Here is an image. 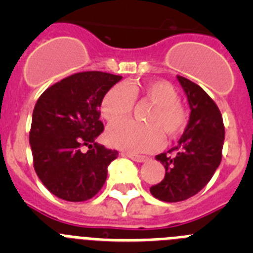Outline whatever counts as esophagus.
<instances>
[{
	"mask_svg": "<svg viewBox=\"0 0 253 253\" xmlns=\"http://www.w3.org/2000/svg\"><path fill=\"white\" fill-rule=\"evenodd\" d=\"M124 156H126V157H129L130 160L135 161V162H146V161H148V157H146V156H139V154H133V153H124Z\"/></svg>",
	"mask_w": 253,
	"mask_h": 253,
	"instance_id": "1",
	"label": "esophagus"
}]
</instances>
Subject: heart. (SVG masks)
Here are the masks:
<instances>
[{
  "label": "heart",
  "mask_w": 253,
  "mask_h": 253,
  "mask_svg": "<svg viewBox=\"0 0 253 253\" xmlns=\"http://www.w3.org/2000/svg\"><path fill=\"white\" fill-rule=\"evenodd\" d=\"M142 97L154 104L146 120L149 125L132 121L113 123L106 130V140L111 147L134 153L152 152L163 143V133L176 138L185 130L187 115L178 102V93L166 81L144 84H116L105 93L101 101V114L109 122L127 116L132 110L133 99Z\"/></svg>",
  "instance_id": "b5f03b06"
}]
</instances>
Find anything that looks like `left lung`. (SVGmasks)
<instances>
[{
    "label": "left lung",
    "mask_w": 253,
    "mask_h": 253,
    "mask_svg": "<svg viewBox=\"0 0 253 253\" xmlns=\"http://www.w3.org/2000/svg\"><path fill=\"white\" fill-rule=\"evenodd\" d=\"M187 97L190 118L177 146L156 156L166 173L151 194L167 203L182 202L198 194L213 177L222 161L224 125L215 102L202 87L177 76Z\"/></svg>",
    "instance_id": "left-lung-1"
}]
</instances>
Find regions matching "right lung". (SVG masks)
<instances>
[{"mask_svg":"<svg viewBox=\"0 0 253 253\" xmlns=\"http://www.w3.org/2000/svg\"><path fill=\"white\" fill-rule=\"evenodd\" d=\"M111 73L81 72L46 88L33 111L29 142L44 186L67 202H84L105 184L118 151L95 142L104 130L102 97L122 80ZM86 145L89 151L82 152Z\"/></svg>","mask_w":253,"mask_h":253,"instance_id":"obj_1","label":"right lung"}]
</instances>
